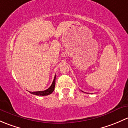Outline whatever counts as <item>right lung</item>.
<instances>
[{
	"mask_svg": "<svg viewBox=\"0 0 128 128\" xmlns=\"http://www.w3.org/2000/svg\"><path fill=\"white\" fill-rule=\"evenodd\" d=\"M55 84H56V76H55L54 78L53 82H52V84L50 86V87H49L47 90H45L44 91H38V92H30V93H31L32 94L36 95H40V96H44V95H50L51 94H52V92L54 90L55 87Z\"/></svg>",
	"mask_w": 128,
	"mask_h": 128,
	"instance_id": "1",
	"label": "right lung"
}]
</instances>
